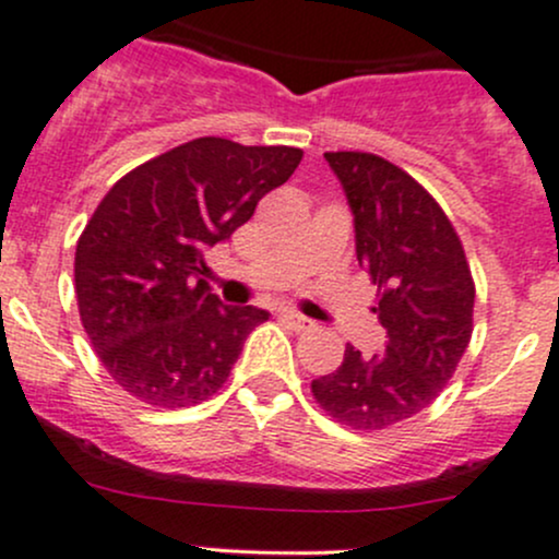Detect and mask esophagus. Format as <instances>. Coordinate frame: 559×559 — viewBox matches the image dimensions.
Instances as JSON below:
<instances>
[{
  "instance_id": "esophagus-1",
  "label": "esophagus",
  "mask_w": 559,
  "mask_h": 559,
  "mask_svg": "<svg viewBox=\"0 0 559 559\" xmlns=\"http://www.w3.org/2000/svg\"><path fill=\"white\" fill-rule=\"evenodd\" d=\"M284 321H286V324L295 326V329H310V326H313V321H310L308 316L297 313V310H284Z\"/></svg>"
}]
</instances>
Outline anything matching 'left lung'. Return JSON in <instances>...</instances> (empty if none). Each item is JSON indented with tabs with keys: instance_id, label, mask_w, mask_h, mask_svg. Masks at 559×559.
Here are the masks:
<instances>
[{
	"instance_id": "1",
	"label": "left lung",
	"mask_w": 559,
	"mask_h": 559,
	"mask_svg": "<svg viewBox=\"0 0 559 559\" xmlns=\"http://www.w3.org/2000/svg\"><path fill=\"white\" fill-rule=\"evenodd\" d=\"M354 214L356 260L378 286L388 343L313 380V396L337 423L378 431L426 409L472 340L474 281L455 227L407 171L372 152H326Z\"/></svg>"
}]
</instances>
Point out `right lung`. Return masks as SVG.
I'll return each mask as SVG.
<instances>
[{"label":"right lung","mask_w":559,"mask_h":559,"mask_svg":"<svg viewBox=\"0 0 559 559\" xmlns=\"http://www.w3.org/2000/svg\"><path fill=\"white\" fill-rule=\"evenodd\" d=\"M302 160L297 146L203 136L122 176L82 230L74 289L91 345L117 385L152 407H190L230 378L254 305H222L203 251L251 219Z\"/></svg>","instance_id":"right-lung-1"}]
</instances>
